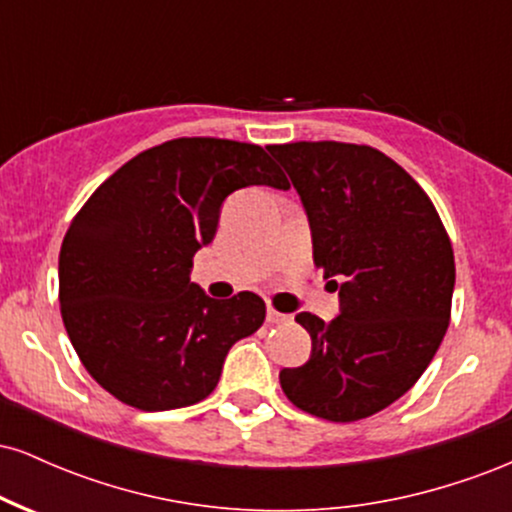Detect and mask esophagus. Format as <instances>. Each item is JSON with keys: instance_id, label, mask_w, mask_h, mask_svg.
Wrapping results in <instances>:
<instances>
[{"instance_id": "esophagus-1", "label": "esophagus", "mask_w": 512, "mask_h": 512, "mask_svg": "<svg viewBox=\"0 0 512 512\" xmlns=\"http://www.w3.org/2000/svg\"><path fill=\"white\" fill-rule=\"evenodd\" d=\"M267 322H269V325H291L293 315L279 313L276 308H267Z\"/></svg>"}]
</instances>
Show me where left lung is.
<instances>
[{
	"instance_id": "obj_1",
	"label": "left lung",
	"mask_w": 512,
	"mask_h": 512,
	"mask_svg": "<svg viewBox=\"0 0 512 512\" xmlns=\"http://www.w3.org/2000/svg\"><path fill=\"white\" fill-rule=\"evenodd\" d=\"M301 195L315 267L339 289L332 322L298 313L310 358L279 383L298 409L349 424L414 387L450 325L455 255L436 207L373 146H267Z\"/></svg>"
}]
</instances>
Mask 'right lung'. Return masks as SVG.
I'll list each match as a JSON object with an SVG mask.
<instances>
[{
	"instance_id": "add662e5",
	"label": "right lung",
	"mask_w": 512,
	"mask_h": 512,
	"mask_svg": "<svg viewBox=\"0 0 512 512\" xmlns=\"http://www.w3.org/2000/svg\"><path fill=\"white\" fill-rule=\"evenodd\" d=\"M248 185L289 190L262 146L182 137L146 149L88 197L60 250V310L84 368L142 411L214 392L228 349L262 327L257 293L216 301L190 281L221 204Z\"/></svg>"
}]
</instances>
